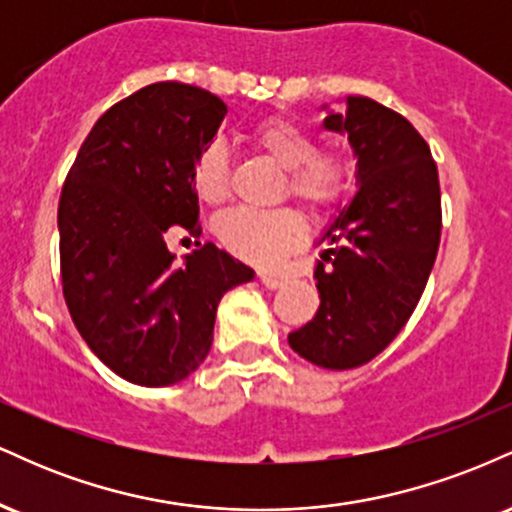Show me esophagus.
<instances>
[{
  "label": "esophagus",
  "instance_id": "1",
  "mask_svg": "<svg viewBox=\"0 0 512 512\" xmlns=\"http://www.w3.org/2000/svg\"><path fill=\"white\" fill-rule=\"evenodd\" d=\"M260 281L267 289H281V286L286 284V279L281 274H274V272H260Z\"/></svg>",
  "mask_w": 512,
  "mask_h": 512
}]
</instances>
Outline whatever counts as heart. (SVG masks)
Listing matches in <instances>:
<instances>
[{"instance_id":"1","label":"heart","mask_w":512,"mask_h":512,"mask_svg":"<svg viewBox=\"0 0 512 512\" xmlns=\"http://www.w3.org/2000/svg\"><path fill=\"white\" fill-rule=\"evenodd\" d=\"M250 142L269 161L286 170L284 192L310 211H322L339 199L346 185V161L339 151L315 149L313 137L286 117H267L250 129ZM192 187L204 204L219 207L228 197V156L221 146L199 154ZM221 245L240 260L274 264L303 238V219L296 209H236L216 223Z\"/></svg>"}]
</instances>
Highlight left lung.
Masks as SVG:
<instances>
[{
	"mask_svg": "<svg viewBox=\"0 0 512 512\" xmlns=\"http://www.w3.org/2000/svg\"><path fill=\"white\" fill-rule=\"evenodd\" d=\"M322 127L349 137L358 192L322 233L315 267L320 308L289 334L320 368L363 366L407 325L440 243V185L431 149L407 117L366 96H346Z\"/></svg>",
	"mask_w": 512,
	"mask_h": 512,
	"instance_id": "8db88e82",
	"label": "left lung"
}]
</instances>
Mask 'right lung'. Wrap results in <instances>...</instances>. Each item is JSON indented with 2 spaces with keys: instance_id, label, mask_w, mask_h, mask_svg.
Returning <instances> with one entry per match:
<instances>
[{
  "instance_id": "obj_1",
  "label": "right lung",
  "mask_w": 512,
  "mask_h": 512,
  "mask_svg": "<svg viewBox=\"0 0 512 512\" xmlns=\"http://www.w3.org/2000/svg\"><path fill=\"white\" fill-rule=\"evenodd\" d=\"M226 113L204 88H139L98 117L64 180V301L93 354L134 385L166 387L195 373L223 293L255 276L214 243L175 267L166 245L170 231L202 233L192 170Z\"/></svg>"
}]
</instances>
